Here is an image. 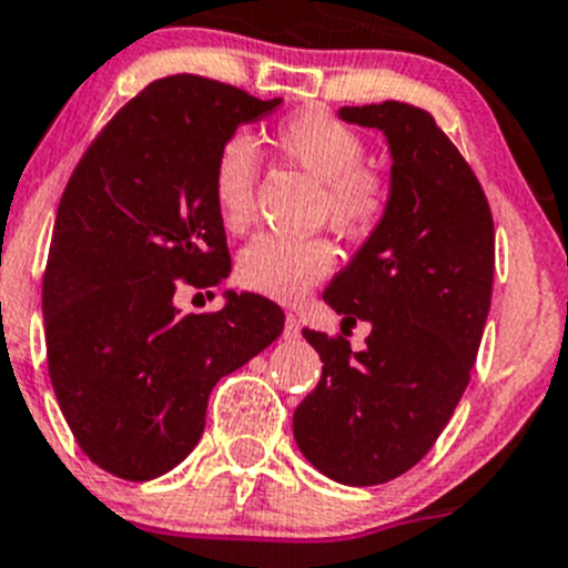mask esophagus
Wrapping results in <instances>:
<instances>
[{"instance_id": "esophagus-1", "label": "esophagus", "mask_w": 568, "mask_h": 568, "mask_svg": "<svg viewBox=\"0 0 568 568\" xmlns=\"http://www.w3.org/2000/svg\"><path fill=\"white\" fill-rule=\"evenodd\" d=\"M283 338H285V341H296V338H300V318H296L294 313H285Z\"/></svg>"}]
</instances>
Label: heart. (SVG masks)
I'll return each mask as SVG.
<instances>
[{
	"mask_svg": "<svg viewBox=\"0 0 568 568\" xmlns=\"http://www.w3.org/2000/svg\"><path fill=\"white\" fill-rule=\"evenodd\" d=\"M272 144L294 166L322 180V216L346 239L377 233L394 207V183L379 169L366 166L363 138L329 115L305 108L274 124ZM211 196L230 233L250 227L257 196V155L250 138L235 135L216 152ZM335 268L333 241L257 235L239 255L235 277L244 288L268 300L294 302Z\"/></svg>",
	"mask_w": 568,
	"mask_h": 568,
	"instance_id": "1",
	"label": "heart"
}]
</instances>
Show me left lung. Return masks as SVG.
<instances>
[{"instance_id": "left-lung-1", "label": "left lung", "mask_w": 568, "mask_h": 568, "mask_svg": "<svg viewBox=\"0 0 568 568\" xmlns=\"http://www.w3.org/2000/svg\"><path fill=\"white\" fill-rule=\"evenodd\" d=\"M341 119L385 132L394 207L324 291L344 324H372L366 349L302 329L324 366L294 410V438L329 480L379 486L430 453L469 385L491 307L494 219L427 110L388 99Z\"/></svg>"}]
</instances>
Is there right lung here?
<instances>
[{"label": "right lung", "mask_w": 568, "mask_h": 568, "mask_svg": "<svg viewBox=\"0 0 568 568\" xmlns=\"http://www.w3.org/2000/svg\"><path fill=\"white\" fill-rule=\"evenodd\" d=\"M280 104L227 82H150L102 126L71 172L43 272L54 396L82 453L121 480L172 471L205 430L224 374L266 349L285 316L257 294L180 313V288L230 274L211 196L216 152Z\"/></svg>", "instance_id": "1"}]
</instances>
